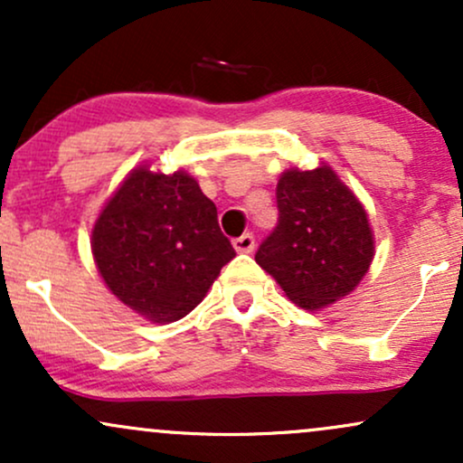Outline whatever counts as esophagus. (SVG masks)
Wrapping results in <instances>:
<instances>
[{"label": "esophagus", "mask_w": 463, "mask_h": 463, "mask_svg": "<svg viewBox=\"0 0 463 463\" xmlns=\"http://www.w3.org/2000/svg\"><path fill=\"white\" fill-rule=\"evenodd\" d=\"M232 248H235L239 254H248V252H252V250H254V237L250 235V232H246V235H241V237L232 239Z\"/></svg>", "instance_id": "1"}]
</instances>
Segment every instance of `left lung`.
<instances>
[{
    "label": "left lung",
    "mask_w": 463,
    "mask_h": 463,
    "mask_svg": "<svg viewBox=\"0 0 463 463\" xmlns=\"http://www.w3.org/2000/svg\"><path fill=\"white\" fill-rule=\"evenodd\" d=\"M279 224L254 254L294 305L320 311L368 274L374 232L368 211L333 167H289L276 184Z\"/></svg>",
    "instance_id": "1"
}]
</instances>
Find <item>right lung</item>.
Segmentation results:
<instances>
[{"label":"right lung","mask_w":463,"mask_h":463,"mask_svg":"<svg viewBox=\"0 0 463 463\" xmlns=\"http://www.w3.org/2000/svg\"><path fill=\"white\" fill-rule=\"evenodd\" d=\"M91 250L110 294L154 324L194 311L235 257L198 180L184 169L163 174L147 163L106 200Z\"/></svg>","instance_id":"add662e5"}]
</instances>
